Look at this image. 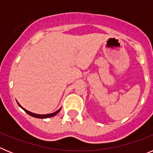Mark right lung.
<instances>
[{
    "instance_id": "add662e5",
    "label": "right lung",
    "mask_w": 153,
    "mask_h": 153,
    "mask_svg": "<svg viewBox=\"0 0 153 153\" xmlns=\"http://www.w3.org/2000/svg\"><path fill=\"white\" fill-rule=\"evenodd\" d=\"M18 103V102H17ZM18 105L20 106V107L22 108L23 109H24V111L26 112L27 114H29L30 116H31V117H35V118H39V119H46V118H50V117H54V116H56V114H57L60 111V109H61V108H60V109H58L57 111L54 112V113H51V114H46V115H40V114H36V113H31V112L28 111V110H27V109H25L24 108H23L22 106L20 105V104L18 103Z\"/></svg>"
}]
</instances>
